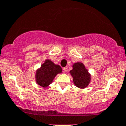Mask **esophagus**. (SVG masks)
<instances>
[{
    "label": "esophagus",
    "mask_w": 126,
    "mask_h": 126,
    "mask_svg": "<svg viewBox=\"0 0 126 126\" xmlns=\"http://www.w3.org/2000/svg\"><path fill=\"white\" fill-rule=\"evenodd\" d=\"M63 71H64V72H68V67H64V68H63Z\"/></svg>",
    "instance_id": "obj_1"
}]
</instances>
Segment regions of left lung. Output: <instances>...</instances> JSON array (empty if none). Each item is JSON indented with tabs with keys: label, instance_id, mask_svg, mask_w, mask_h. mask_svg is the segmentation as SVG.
<instances>
[{
	"label": "left lung",
	"instance_id": "obj_1",
	"mask_svg": "<svg viewBox=\"0 0 126 126\" xmlns=\"http://www.w3.org/2000/svg\"><path fill=\"white\" fill-rule=\"evenodd\" d=\"M70 73L73 77L74 83L77 87L84 88L90 83V76L83 63H75L73 65V69L70 71Z\"/></svg>",
	"mask_w": 126,
	"mask_h": 126
}]
</instances>
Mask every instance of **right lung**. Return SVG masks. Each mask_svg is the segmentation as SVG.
<instances>
[{
    "instance_id": "1",
    "label": "right lung",
    "mask_w": 126,
    "mask_h": 126,
    "mask_svg": "<svg viewBox=\"0 0 126 126\" xmlns=\"http://www.w3.org/2000/svg\"><path fill=\"white\" fill-rule=\"evenodd\" d=\"M62 71V68L59 65L55 64L52 62L47 60L36 72V82L41 87H46L52 83L56 75L61 73Z\"/></svg>"
}]
</instances>
